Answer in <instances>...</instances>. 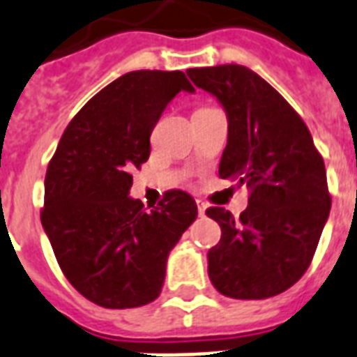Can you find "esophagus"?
Here are the masks:
<instances>
[{
    "instance_id": "obj_1",
    "label": "esophagus",
    "mask_w": 357,
    "mask_h": 357,
    "mask_svg": "<svg viewBox=\"0 0 357 357\" xmlns=\"http://www.w3.org/2000/svg\"><path fill=\"white\" fill-rule=\"evenodd\" d=\"M205 211H207V205H205V203H203L201 199H197V213L203 216V214H205Z\"/></svg>"
}]
</instances>
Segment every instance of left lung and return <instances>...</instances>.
<instances>
[{
    "label": "left lung",
    "mask_w": 357,
    "mask_h": 357,
    "mask_svg": "<svg viewBox=\"0 0 357 357\" xmlns=\"http://www.w3.org/2000/svg\"><path fill=\"white\" fill-rule=\"evenodd\" d=\"M186 73L227 114L218 175L250 188L239 218L207 208L222 227V239L207 254L208 278L233 299L278 296L309 269L328 222L324 160L301 116L252 69L227 63Z\"/></svg>",
    "instance_id": "8db88e82"
}]
</instances>
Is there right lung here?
Here are the masks:
<instances>
[{"label":"right lung","instance_id":"add662e5","mask_svg":"<svg viewBox=\"0 0 357 357\" xmlns=\"http://www.w3.org/2000/svg\"><path fill=\"white\" fill-rule=\"evenodd\" d=\"M178 92L182 71H131L93 96L63 131L45 176L43 229L73 288L105 309L154 301L169 252L197 218L194 197L169 190L144 211L131 171L150 156V133Z\"/></svg>","mask_w":357,"mask_h":357}]
</instances>
